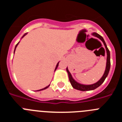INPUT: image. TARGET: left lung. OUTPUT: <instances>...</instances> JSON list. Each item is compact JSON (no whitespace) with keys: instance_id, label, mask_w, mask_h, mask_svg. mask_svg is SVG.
<instances>
[{"instance_id":"1","label":"left lung","mask_w":122,"mask_h":122,"mask_svg":"<svg viewBox=\"0 0 122 122\" xmlns=\"http://www.w3.org/2000/svg\"><path fill=\"white\" fill-rule=\"evenodd\" d=\"M92 35L93 36H96V37L98 38L99 39L101 40L102 41H103V44H104V46H105L106 50V53H107V62H106V70L105 71H104V74L103 76H102L100 80L97 82L91 85H84L81 84H79V83L77 82L76 81L74 80V79L72 77L71 74L70 73V71H68V68H66V71H67L68 74V77H69V80L70 81L72 87L75 89H77V90H81V91H89V90H94V89H97V87H98L99 86H101L102 84L103 83V82L104 81L105 79L106 78V77L108 75L109 71L110 70V66H111V61H110V52L109 51L108 48H107V46H106V44L105 41H104L103 38L99 34H98L97 33H92Z\"/></svg>"}]
</instances>
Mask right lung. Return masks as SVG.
Instances as JSON below:
<instances>
[{
    "mask_svg": "<svg viewBox=\"0 0 122 122\" xmlns=\"http://www.w3.org/2000/svg\"><path fill=\"white\" fill-rule=\"evenodd\" d=\"M25 35H26V33H25V34H24V35H23V36H22V38H23V37H24V36H25ZM19 43H18V44H17V45H16V46H15V50H16V48L17 46H18V44H19ZM14 53H15V52H14ZM59 62H58V63H57V65H56V68H55V70H56V69L57 68V67H58V65H59ZM49 86H50V84H49V86H47V87H45V88H44V89H40V90H36V91H40V90H45V89H47V88H48V87H49Z\"/></svg>",
    "mask_w": 122,
    "mask_h": 122,
    "instance_id": "obj_1",
    "label": "right lung"
}]
</instances>
